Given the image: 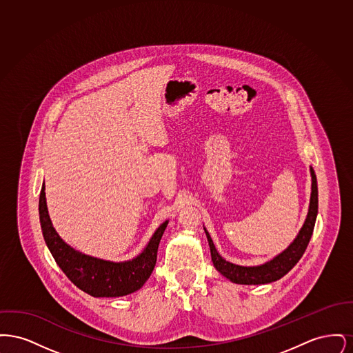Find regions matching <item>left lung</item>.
<instances>
[{"mask_svg": "<svg viewBox=\"0 0 353 353\" xmlns=\"http://www.w3.org/2000/svg\"><path fill=\"white\" fill-rule=\"evenodd\" d=\"M310 173H311V197H310V206H308L305 221L299 233L287 246V249L275 255L268 262L258 266H239L223 259L217 252L210 234L203 228L209 242L213 265L225 278H228L229 281H232L236 285H266L285 276V274L299 262V259L302 258L303 254L308 246V242L314 232L316 216H318V183H316V174L312 167H310Z\"/></svg>", "mask_w": 353, "mask_h": 353, "instance_id": "left-lung-1", "label": "left lung"}]
</instances>
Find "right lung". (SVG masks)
I'll list each match as a JSON object with an SVG mask.
<instances>
[{
  "instance_id": "right-lung-1",
  "label": "right lung",
  "mask_w": 353,
  "mask_h": 353,
  "mask_svg": "<svg viewBox=\"0 0 353 353\" xmlns=\"http://www.w3.org/2000/svg\"><path fill=\"white\" fill-rule=\"evenodd\" d=\"M39 221L45 242L57 265L74 285L95 298H118L141 288L154 269L159 243L168 225V221L163 222L144 250L134 259L112 262L78 252L59 236L51 223L45 184L39 194Z\"/></svg>"
}]
</instances>
